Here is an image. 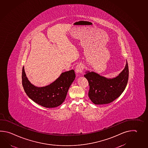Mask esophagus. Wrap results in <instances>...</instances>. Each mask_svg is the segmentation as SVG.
<instances>
[{"mask_svg":"<svg viewBox=\"0 0 148 148\" xmlns=\"http://www.w3.org/2000/svg\"><path fill=\"white\" fill-rule=\"evenodd\" d=\"M83 69H84V66H83V64H78V65L76 66V73L77 74H81L83 72Z\"/></svg>","mask_w":148,"mask_h":148,"instance_id":"1","label":"esophagus"}]
</instances>
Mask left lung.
<instances>
[{
	"label": "left lung",
	"mask_w": 148,
	"mask_h": 148,
	"mask_svg": "<svg viewBox=\"0 0 148 148\" xmlns=\"http://www.w3.org/2000/svg\"><path fill=\"white\" fill-rule=\"evenodd\" d=\"M123 70L114 78H106L94 72L86 71L84 77L90 86L88 97L95 104H106L120 97L127 86L129 79L127 60Z\"/></svg>",
	"instance_id": "1"
}]
</instances>
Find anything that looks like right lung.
<instances>
[{
	"label": "right lung",
	"mask_w": 148,
	"mask_h": 148,
	"mask_svg": "<svg viewBox=\"0 0 148 148\" xmlns=\"http://www.w3.org/2000/svg\"><path fill=\"white\" fill-rule=\"evenodd\" d=\"M75 79L74 70L62 73L60 77L48 85L37 87L30 83L22 69V84L27 96L34 102L47 108L61 105L65 100L70 86Z\"/></svg>",
	"instance_id": "right-lung-1"
}]
</instances>
